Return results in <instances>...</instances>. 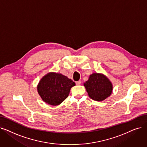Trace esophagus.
I'll list each match as a JSON object with an SVG mask.
<instances>
[{"label": "esophagus", "mask_w": 147, "mask_h": 147, "mask_svg": "<svg viewBox=\"0 0 147 147\" xmlns=\"http://www.w3.org/2000/svg\"><path fill=\"white\" fill-rule=\"evenodd\" d=\"M76 84L77 85H80V84H81V81H80V80H79V81L76 82Z\"/></svg>", "instance_id": "1"}]
</instances>
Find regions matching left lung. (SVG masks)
I'll return each mask as SVG.
<instances>
[{"instance_id":"obj_1","label":"left lung","mask_w":147,"mask_h":147,"mask_svg":"<svg viewBox=\"0 0 147 147\" xmlns=\"http://www.w3.org/2000/svg\"><path fill=\"white\" fill-rule=\"evenodd\" d=\"M84 86L89 97L95 101H103L109 97L113 90L111 82L106 76L100 73L90 75Z\"/></svg>"}]
</instances>
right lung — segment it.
I'll return each instance as SVG.
<instances>
[{
	"instance_id": "obj_1",
	"label": "right lung",
	"mask_w": 147,
	"mask_h": 147,
	"mask_svg": "<svg viewBox=\"0 0 147 147\" xmlns=\"http://www.w3.org/2000/svg\"><path fill=\"white\" fill-rule=\"evenodd\" d=\"M75 83L60 73H49L43 76L37 86L38 92L46 103L57 106L68 96L70 89Z\"/></svg>"
}]
</instances>
